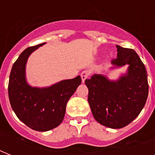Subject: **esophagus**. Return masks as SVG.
<instances>
[{"mask_svg": "<svg viewBox=\"0 0 155 155\" xmlns=\"http://www.w3.org/2000/svg\"><path fill=\"white\" fill-rule=\"evenodd\" d=\"M81 79H82V82L84 83L85 81V80L87 79L88 76L90 75V71L88 70H84V71L81 72Z\"/></svg>", "mask_w": 155, "mask_h": 155, "instance_id": "34e87169", "label": "esophagus"}]
</instances>
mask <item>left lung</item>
Segmentation results:
<instances>
[{
  "label": "left lung",
  "mask_w": 155,
  "mask_h": 155,
  "mask_svg": "<svg viewBox=\"0 0 155 155\" xmlns=\"http://www.w3.org/2000/svg\"><path fill=\"white\" fill-rule=\"evenodd\" d=\"M117 47V57L111 62L121 67L129 64L127 75L109 81L101 75L85 80L88 103L96 120L101 125L120 129L131 123L147 102L149 84L144 63L133 49Z\"/></svg>",
  "instance_id": "8db88e82"
}]
</instances>
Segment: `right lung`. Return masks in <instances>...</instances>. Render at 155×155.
<instances>
[{
    "label": "right lung",
    "mask_w": 155,
    "mask_h": 155,
    "mask_svg": "<svg viewBox=\"0 0 155 155\" xmlns=\"http://www.w3.org/2000/svg\"><path fill=\"white\" fill-rule=\"evenodd\" d=\"M44 43L28 47L13 63L8 81V99L19 120L36 131H48L63 121L68 100L81 84V77L61 82L46 88L26 84L25 68L30 54Z\"/></svg>",
    "instance_id": "1"
}]
</instances>
